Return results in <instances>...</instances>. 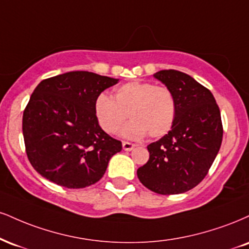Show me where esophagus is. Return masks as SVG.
<instances>
[{
	"mask_svg": "<svg viewBox=\"0 0 249 249\" xmlns=\"http://www.w3.org/2000/svg\"><path fill=\"white\" fill-rule=\"evenodd\" d=\"M136 147V145L132 142H123V149L124 151H131V149H133Z\"/></svg>",
	"mask_w": 249,
	"mask_h": 249,
	"instance_id": "obj_1",
	"label": "esophagus"
}]
</instances>
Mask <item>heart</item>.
<instances>
[{
    "label": "heart",
    "instance_id": "1",
    "mask_svg": "<svg viewBox=\"0 0 249 249\" xmlns=\"http://www.w3.org/2000/svg\"><path fill=\"white\" fill-rule=\"evenodd\" d=\"M94 113L98 125L107 133L117 132L128 115L132 121L122 128V136L140 139L148 133L151 138H160L173 126L176 102L167 87L131 81L116 88L113 98L106 94L98 95Z\"/></svg>",
    "mask_w": 249,
    "mask_h": 249
}]
</instances>
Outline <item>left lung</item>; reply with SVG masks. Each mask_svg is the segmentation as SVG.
<instances>
[{
	"instance_id": "8db88e82",
	"label": "left lung",
	"mask_w": 249,
	"mask_h": 249,
	"mask_svg": "<svg viewBox=\"0 0 249 249\" xmlns=\"http://www.w3.org/2000/svg\"><path fill=\"white\" fill-rule=\"evenodd\" d=\"M154 77L173 92L176 116L172 130L147 146L149 159L137 175L154 193L182 194L203 181L219 152L220 110L212 92L188 74L164 70Z\"/></svg>"
}]
</instances>
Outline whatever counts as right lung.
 Here are the masks:
<instances>
[{"label":"right lung","mask_w":249,"mask_h":249,"mask_svg":"<svg viewBox=\"0 0 249 249\" xmlns=\"http://www.w3.org/2000/svg\"><path fill=\"white\" fill-rule=\"evenodd\" d=\"M117 79L76 71L41 81L23 112V136L30 163L45 178L80 189L100 181L122 142L102 130L96 97Z\"/></svg>","instance_id":"1"}]
</instances>
